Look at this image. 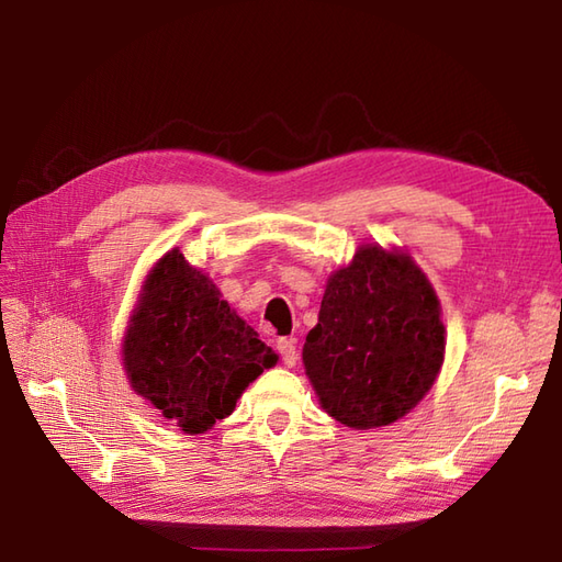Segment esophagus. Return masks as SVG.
<instances>
[{"label":"esophagus","mask_w":562,"mask_h":562,"mask_svg":"<svg viewBox=\"0 0 562 562\" xmlns=\"http://www.w3.org/2000/svg\"><path fill=\"white\" fill-rule=\"evenodd\" d=\"M278 352L282 357V362L288 367L296 364V340L294 338H280L278 340Z\"/></svg>","instance_id":"1"}]
</instances>
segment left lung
<instances>
[{"mask_svg": "<svg viewBox=\"0 0 562 562\" xmlns=\"http://www.w3.org/2000/svg\"><path fill=\"white\" fill-rule=\"evenodd\" d=\"M439 300L408 254L362 246L328 278L304 369L330 417L355 429L396 423L445 362Z\"/></svg>", "mask_w": 562, "mask_h": 562, "instance_id": "1", "label": "left lung"}]
</instances>
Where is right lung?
Returning a JSON list of instances; mask_svg holds the SVG:
<instances>
[{
    "label": "right lung",
    "mask_w": 562,
    "mask_h": 562,
    "mask_svg": "<svg viewBox=\"0 0 562 562\" xmlns=\"http://www.w3.org/2000/svg\"><path fill=\"white\" fill-rule=\"evenodd\" d=\"M274 362L278 355L181 250L149 270L123 340V367L166 420L186 435L207 432Z\"/></svg>",
    "instance_id": "add662e5"
}]
</instances>
